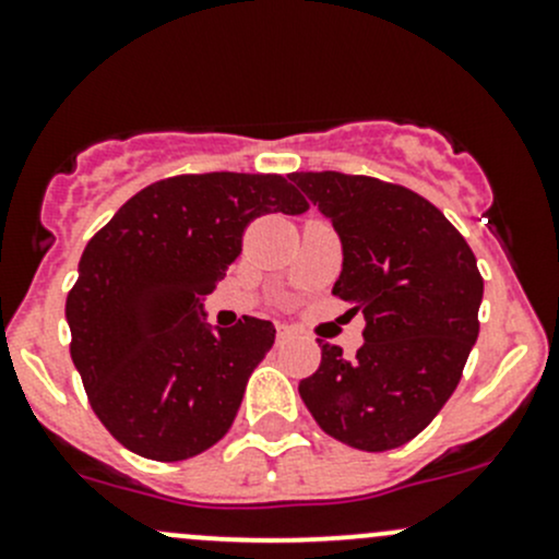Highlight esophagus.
<instances>
[{"mask_svg": "<svg viewBox=\"0 0 559 559\" xmlns=\"http://www.w3.org/2000/svg\"><path fill=\"white\" fill-rule=\"evenodd\" d=\"M289 337H292V330H289V326H278V343L289 341Z\"/></svg>", "mask_w": 559, "mask_h": 559, "instance_id": "obj_1", "label": "esophagus"}]
</instances>
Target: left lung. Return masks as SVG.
I'll return each mask as SVG.
<instances>
[{"mask_svg":"<svg viewBox=\"0 0 559 559\" xmlns=\"http://www.w3.org/2000/svg\"><path fill=\"white\" fill-rule=\"evenodd\" d=\"M343 246L332 295L365 316L354 359L319 343L300 397L335 441L386 452L419 436L460 384L478 337L484 278L471 246L405 186L346 173H292Z\"/></svg>","mask_w":559,"mask_h":559,"instance_id":"1","label":"left lung"}]
</instances>
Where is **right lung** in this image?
Wrapping results in <instances>:
<instances>
[{
	"label": "right lung",
	"instance_id": "add662e5",
	"mask_svg": "<svg viewBox=\"0 0 559 559\" xmlns=\"http://www.w3.org/2000/svg\"><path fill=\"white\" fill-rule=\"evenodd\" d=\"M306 211L281 175H175L138 191L88 240L67 295L70 354L121 447L178 462L227 436L275 326L243 316L213 332L202 297L238 259L253 218Z\"/></svg>",
	"mask_w": 559,
	"mask_h": 559
}]
</instances>
